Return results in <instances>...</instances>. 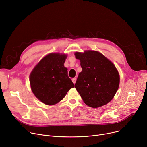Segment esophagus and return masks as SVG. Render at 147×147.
Returning a JSON list of instances; mask_svg holds the SVG:
<instances>
[{
	"label": "esophagus",
	"instance_id": "obj_1",
	"mask_svg": "<svg viewBox=\"0 0 147 147\" xmlns=\"http://www.w3.org/2000/svg\"><path fill=\"white\" fill-rule=\"evenodd\" d=\"M76 77H74V78H73V79H72V82H73V83L74 84H75L76 83Z\"/></svg>",
	"mask_w": 147,
	"mask_h": 147
}]
</instances>
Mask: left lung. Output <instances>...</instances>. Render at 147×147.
I'll return each instance as SVG.
<instances>
[{"instance_id": "obj_1", "label": "left lung", "mask_w": 147, "mask_h": 147, "mask_svg": "<svg viewBox=\"0 0 147 147\" xmlns=\"http://www.w3.org/2000/svg\"><path fill=\"white\" fill-rule=\"evenodd\" d=\"M74 54L82 68L75 88L83 102L94 108L108 103L119 86V74L115 65L98 51L89 50Z\"/></svg>"}]
</instances>
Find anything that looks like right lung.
<instances>
[{
    "instance_id": "obj_1",
    "label": "right lung",
    "mask_w": 147,
    "mask_h": 147,
    "mask_svg": "<svg viewBox=\"0 0 147 147\" xmlns=\"http://www.w3.org/2000/svg\"><path fill=\"white\" fill-rule=\"evenodd\" d=\"M67 55L60 53L47 55L34 67L29 79L31 90L37 99L47 105L60 102L74 87L64 66Z\"/></svg>"
}]
</instances>
